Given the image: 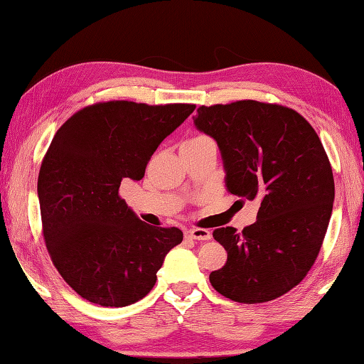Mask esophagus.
<instances>
[{"label": "esophagus", "mask_w": 364, "mask_h": 364, "mask_svg": "<svg viewBox=\"0 0 364 364\" xmlns=\"http://www.w3.org/2000/svg\"><path fill=\"white\" fill-rule=\"evenodd\" d=\"M188 237L196 239V241H210L212 239V232L208 230H200V228H193V230H186Z\"/></svg>", "instance_id": "obj_1"}]
</instances>
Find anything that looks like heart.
<instances>
[{
    "mask_svg": "<svg viewBox=\"0 0 364 364\" xmlns=\"http://www.w3.org/2000/svg\"><path fill=\"white\" fill-rule=\"evenodd\" d=\"M194 139H204V138H200V136H199V138H193V141H194Z\"/></svg>",
    "mask_w": 364,
    "mask_h": 364,
    "instance_id": "1",
    "label": "heart"
}]
</instances>
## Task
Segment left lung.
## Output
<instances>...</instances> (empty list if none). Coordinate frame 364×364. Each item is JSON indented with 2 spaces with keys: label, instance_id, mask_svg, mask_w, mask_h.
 <instances>
[{
  "label": "left lung",
  "instance_id": "left-lung-1",
  "mask_svg": "<svg viewBox=\"0 0 364 364\" xmlns=\"http://www.w3.org/2000/svg\"><path fill=\"white\" fill-rule=\"evenodd\" d=\"M199 132L217 141L228 193L258 199L254 225L213 231L228 252L213 289L239 304L278 299L315 263L334 204V176L316 132L295 110L258 101L197 109Z\"/></svg>",
  "mask_w": 364,
  "mask_h": 364
}]
</instances>
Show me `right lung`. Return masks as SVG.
Here are the masks:
<instances>
[{
	"mask_svg": "<svg viewBox=\"0 0 364 364\" xmlns=\"http://www.w3.org/2000/svg\"><path fill=\"white\" fill-rule=\"evenodd\" d=\"M194 104L147 106L109 101L73 114L43 159L38 200L54 267L73 291L101 306H127L149 294L178 228L141 221L119 196L139 181L159 144Z\"/></svg>",
	"mask_w": 364,
	"mask_h": 364,
	"instance_id": "obj_1",
	"label": "right lung"
}]
</instances>
